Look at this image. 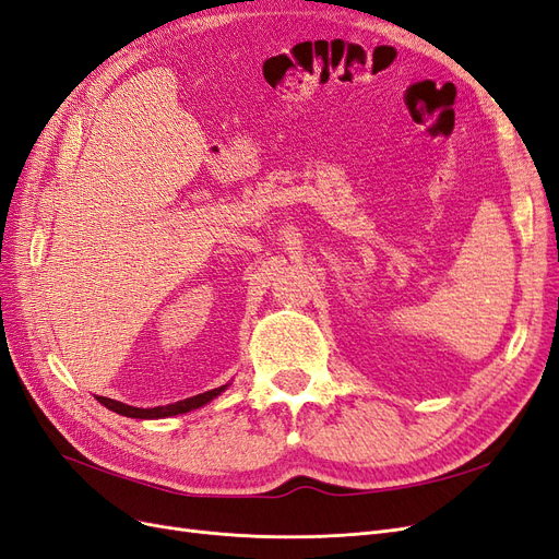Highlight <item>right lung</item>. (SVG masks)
I'll use <instances>...</instances> for the list:
<instances>
[{"label": "right lung", "mask_w": 559, "mask_h": 559, "mask_svg": "<svg viewBox=\"0 0 559 559\" xmlns=\"http://www.w3.org/2000/svg\"><path fill=\"white\" fill-rule=\"evenodd\" d=\"M228 384L218 386V389H210V392L205 394H198V396H191V399H183V401H177V403H167V405H158V408H134V405H126L121 401H114V399H107V396H97V401L105 405V408L118 413V415H126V417H138V419H160V417H170V415H181V413H189V411H195L200 408V405L210 403L214 396H218L224 392Z\"/></svg>", "instance_id": "1"}]
</instances>
